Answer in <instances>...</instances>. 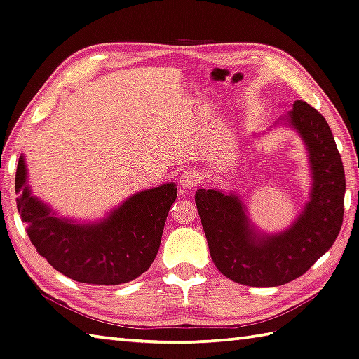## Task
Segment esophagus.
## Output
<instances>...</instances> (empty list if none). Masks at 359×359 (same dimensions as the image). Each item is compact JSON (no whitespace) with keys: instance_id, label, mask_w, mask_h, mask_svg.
Here are the masks:
<instances>
[{"instance_id":"1","label":"esophagus","mask_w":359,"mask_h":359,"mask_svg":"<svg viewBox=\"0 0 359 359\" xmlns=\"http://www.w3.org/2000/svg\"><path fill=\"white\" fill-rule=\"evenodd\" d=\"M198 181H200V173L196 170L190 169V170H186L180 177V186H181V189L190 190V189H194L196 184H198Z\"/></svg>"}]
</instances>
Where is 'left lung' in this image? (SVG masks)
<instances>
[{
    "label": "left lung",
    "instance_id": "left-lung-1",
    "mask_svg": "<svg viewBox=\"0 0 359 359\" xmlns=\"http://www.w3.org/2000/svg\"><path fill=\"white\" fill-rule=\"evenodd\" d=\"M290 123L309 147L313 190L302 215L287 232L257 237L236 195L212 189L195 194L215 266L248 287H279L301 277L330 250L342 226L346 173L330 127L304 100L292 104Z\"/></svg>",
    "mask_w": 359,
    "mask_h": 359
}]
</instances>
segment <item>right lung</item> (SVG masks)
<instances>
[{
    "label": "right lung",
    "mask_w": 359,
    "mask_h": 359,
    "mask_svg": "<svg viewBox=\"0 0 359 359\" xmlns=\"http://www.w3.org/2000/svg\"><path fill=\"white\" fill-rule=\"evenodd\" d=\"M25 184V159L20 158L17 208L27 237L58 273L88 285L126 283L147 271L177 200V187L169 182L133 195L102 223L82 226L50 214Z\"/></svg>",
    "instance_id": "right-lung-1"
}]
</instances>
